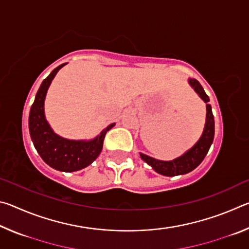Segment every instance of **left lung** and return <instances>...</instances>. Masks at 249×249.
I'll list each match as a JSON object with an SVG mask.
<instances>
[{"instance_id":"left-lung-1","label":"left lung","mask_w":249,"mask_h":249,"mask_svg":"<svg viewBox=\"0 0 249 249\" xmlns=\"http://www.w3.org/2000/svg\"><path fill=\"white\" fill-rule=\"evenodd\" d=\"M189 83L191 84V87L196 90V93L200 95V98L206 103V123L203 134H202L199 142H197L190 150H188L187 153L181 156V157L176 158L175 160H171V161H162V160H157L149 157V156L147 155L141 154L142 159L148 163L149 166L153 167V169L155 171H157L160 175L174 177L188 174V172L196 169V168L202 162V160L204 159L211 145H212L213 142L214 116L212 113V107H211V105L209 104V96L206 95L203 88H202L197 80L190 79L189 80Z\"/></svg>"}]
</instances>
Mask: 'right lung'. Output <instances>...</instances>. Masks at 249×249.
I'll list each match as a JSON object with an SVG mask.
<instances>
[{
  "label": "right lung",
  "mask_w": 249,
  "mask_h": 249,
  "mask_svg": "<svg viewBox=\"0 0 249 249\" xmlns=\"http://www.w3.org/2000/svg\"><path fill=\"white\" fill-rule=\"evenodd\" d=\"M65 65H60L53 69L41 83L29 112L28 125L34 146L44 161L56 170L71 172L83 169L98 158L102 151L107 132L115 124L107 126L100 136L90 142L65 140L53 132L45 119L44 101L52 80L58 70Z\"/></svg>",
  "instance_id": "right-lung-1"
}]
</instances>
